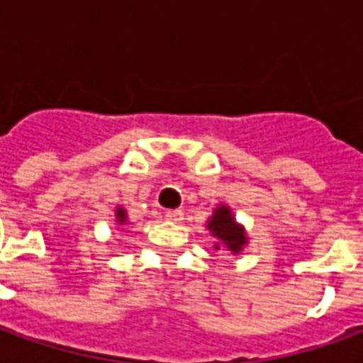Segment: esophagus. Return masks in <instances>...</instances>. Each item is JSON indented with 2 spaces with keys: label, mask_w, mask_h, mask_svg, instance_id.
Here are the masks:
<instances>
[{
  "label": "esophagus",
  "mask_w": 363,
  "mask_h": 363,
  "mask_svg": "<svg viewBox=\"0 0 363 363\" xmlns=\"http://www.w3.org/2000/svg\"><path fill=\"white\" fill-rule=\"evenodd\" d=\"M182 216H184V213H182L181 210H167V212H165V220H169V221H181Z\"/></svg>",
  "instance_id": "esophagus-1"
}]
</instances>
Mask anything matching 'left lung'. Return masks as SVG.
Instances as JSON below:
<instances>
[{"mask_svg": "<svg viewBox=\"0 0 363 363\" xmlns=\"http://www.w3.org/2000/svg\"><path fill=\"white\" fill-rule=\"evenodd\" d=\"M208 229L213 235L220 239L221 243L228 247L231 252H239L247 243V237L243 233V228H239L233 220V216L229 212L228 206H221L213 212L212 220L208 221ZM216 249H220V243L216 245Z\"/></svg>", "mask_w": 363, "mask_h": 363, "instance_id": "1", "label": "left lung"}]
</instances>
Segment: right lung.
Masks as SVG:
<instances>
[{
  "mask_svg": "<svg viewBox=\"0 0 363 363\" xmlns=\"http://www.w3.org/2000/svg\"><path fill=\"white\" fill-rule=\"evenodd\" d=\"M116 218H118V223H124V221H126V213H124V210H122V208H118V210H116Z\"/></svg>",
  "mask_w": 363,
  "mask_h": 363,
  "instance_id": "obj_1",
  "label": "right lung"
}]
</instances>
